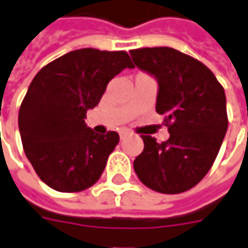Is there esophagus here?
<instances>
[{
	"label": "esophagus",
	"mask_w": 248,
	"mask_h": 248,
	"mask_svg": "<svg viewBox=\"0 0 248 248\" xmlns=\"http://www.w3.org/2000/svg\"><path fill=\"white\" fill-rule=\"evenodd\" d=\"M127 136H129V133H122V134H121V140H124Z\"/></svg>",
	"instance_id": "esophagus-1"
}]
</instances>
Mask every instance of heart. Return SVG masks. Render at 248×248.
<instances>
[{"instance_id": "heart-1", "label": "heart", "mask_w": 248, "mask_h": 248, "mask_svg": "<svg viewBox=\"0 0 248 248\" xmlns=\"http://www.w3.org/2000/svg\"><path fill=\"white\" fill-rule=\"evenodd\" d=\"M136 76H148V75H146V74H143V72H138Z\"/></svg>"}]
</instances>
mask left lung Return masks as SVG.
Masks as SVG:
<instances>
[{
    "mask_svg": "<svg viewBox=\"0 0 248 248\" xmlns=\"http://www.w3.org/2000/svg\"><path fill=\"white\" fill-rule=\"evenodd\" d=\"M134 65L158 80L155 111L165 115L169 140L141 136L137 176L150 189L176 195L202 181L214 165L228 127L226 94L214 72L169 46L130 51Z\"/></svg>",
    "mask_w": 248,
    "mask_h": 248,
    "instance_id": "obj_1",
    "label": "left lung"
}]
</instances>
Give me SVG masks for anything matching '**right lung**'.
I'll return each mask as SVG.
<instances>
[{
    "mask_svg": "<svg viewBox=\"0 0 248 248\" xmlns=\"http://www.w3.org/2000/svg\"><path fill=\"white\" fill-rule=\"evenodd\" d=\"M124 68H134L127 52L83 48L46 64L33 78L18 111V129L28 160L52 189L80 192L102 176L119 136L96 134L84 119Z\"/></svg>",
    "mask_w": 248,
    "mask_h": 248,
    "instance_id": "add662e5",
    "label": "right lung"
}]
</instances>
